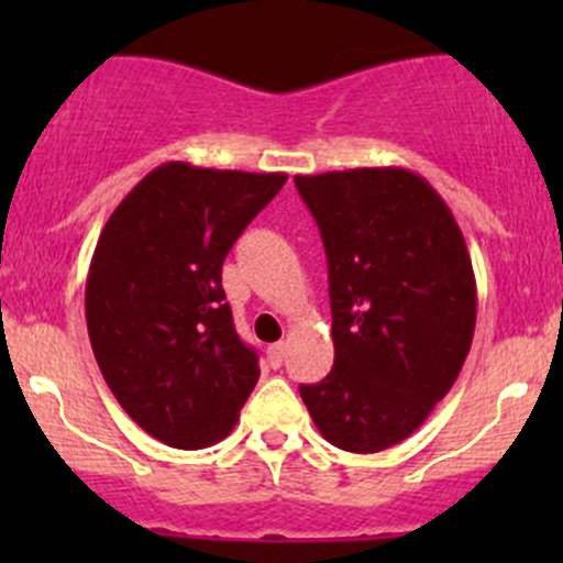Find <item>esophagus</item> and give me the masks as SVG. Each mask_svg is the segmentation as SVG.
<instances>
[{
  "label": "esophagus",
  "instance_id": "34e87169",
  "mask_svg": "<svg viewBox=\"0 0 563 563\" xmlns=\"http://www.w3.org/2000/svg\"><path fill=\"white\" fill-rule=\"evenodd\" d=\"M283 356H286V345H283V343H275V345H269V349H266V362H269L272 367H280Z\"/></svg>",
  "mask_w": 563,
  "mask_h": 563
}]
</instances>
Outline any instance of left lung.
<instances>
[{"label": "left lung", "mask_w": 563, "mask_h": 563, "mask_svg": "<svg viewBox=\"0 0 563 563\" xmlns=\"http://www.w3.org/2000/svg\"><path fill=\"white\" fill-rule=\"evenodd\" d=\"M329 264L334 367L302 384L338 450H389L457 382L476 323V280L444 198L408 168L294 176Z\"/></svg>", "instance_id": "left-lung-1"}]
</instances>
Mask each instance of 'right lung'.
Masks as SVG:
<instances>
[{
	"label": "right lung",
	"mask_w": 563,
	"mask_h": 563,
	"mask_svg": "<svg viewBox=\"0 0 563 563\" xmlns=\"http://www.w3.org/2000/svg\"><path fill=\"white\" fill-rule=\"evenodd\" d=\"M286 179L163 163L100 231L87 275L95 360L128 417L174 450L225 439L258 382L220 272Z\"/></svg>",
	"instance_id": "right-lung-1"
}]
</instances>
